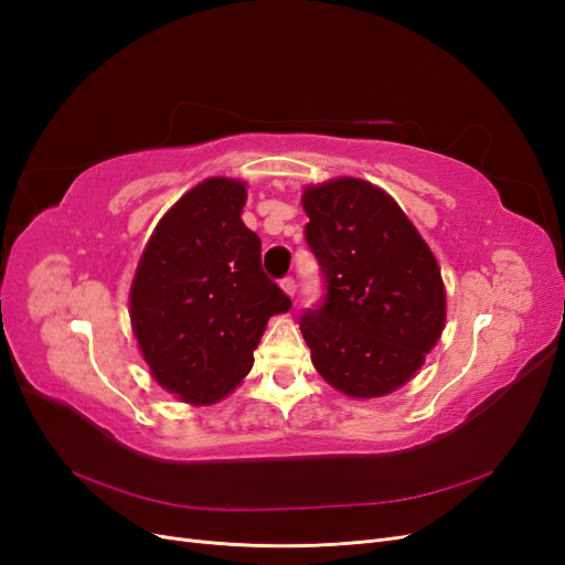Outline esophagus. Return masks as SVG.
<instances>
[{"instance_id": "1", "label": "esophagus", "mask_w": 565, "mask_h": 565, "mask_svg": "<svg viewBox=\"0 0 565 565\" xmlns=\"http://www.w3.org/2000/svg\"><path fill=\"white\" fill-rule=\"evenodd\" d=\"M280 287L285 289L287 297H295V295H297V280H295V278H289V276L282 278V280H280Z\"/></svg>"}]
</instances>
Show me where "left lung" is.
<instances>
[{"label": "left lung", "mask_w": 565, "mask_h": 565, "mask_svg": "<svg viewBox=\"0 0 565 565\" xmlns=\"http://www.w3.org/2000/svg\"><path fill=\"white\" fill-rule=\"evenodd\" d=\"M306 245L324 297L299 328L322 380L351 398L396 391L446 324V289L429 245L391 195L341 177L303 191Z\"/></svg>", "instance_id": "left-lung-1"}]
</instances>
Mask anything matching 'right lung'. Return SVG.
Wrapping results in <instances>:
<instances>
[{
  "instance_id": "obj_1",
  "label": "right lung",
  "mask_w": 565,
  "mask_h": 565,
  "mask_svg": "<svg viewBox=\"0 0 565 565\" xmlns=\"http://www.w3.org/2000/svg\"><path fill=\"white\" fill-rule=\"evenodd\" d=\"M245 202L243 181L198 183L152 231L131 282V328L150 374L193 405L228 396L268 318L292 306L262 268Z\"/></svg>"
}]
</instances>
